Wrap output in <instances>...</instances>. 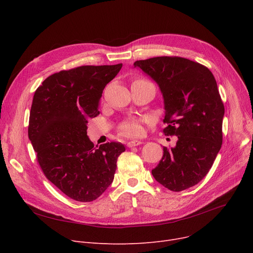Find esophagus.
I'll return each mask as SVG.
<instances>
[{"instance_id": "obj_1", "label": "esophagus", "mask_w": 253, "mask_h": 253, "mask_svg": "<svg viewBox=\"0 0 253 253\" xmlns=\"http://www.w3.org/2000/svg\"><path fill=\"white\" fill-rule=\"evenodd\" d=\"M141 143H142V141H140V140H131V141L127 142V147L128 148H133V147H136V145H139Z\"/></svg>"}]
</instances>
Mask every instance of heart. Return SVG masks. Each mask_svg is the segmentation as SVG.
<instances>
[{"label": "heart", "instance_id": "b5f03b06", "mask_svg": "<svg viewBox=\"0 0 253 253\" xmlns=\"http://www.w3.org/2000/svg\"><path fill=\"white\" fill-rule=\"evenodd\" d=\"M136 81H145V80L138 79ZM147 121L144 118H129L123 121L119 126L120 133L127 137H138L143 133V123Z\"/></svg>", "mask_w": 253, "mask_h": 253}]
</instances>
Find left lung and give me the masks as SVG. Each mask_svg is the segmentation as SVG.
Segmentation results:
<instances>
[{
    "label": "left lung",
    "instance_id": "1",
    "mask_svg": "<svg viewBox=\"0 0 253 253\" xmlns=\"http://www.w3.org/2000/svg\"><path fill=\"white\" fill-rule=\"evenodd\" d=\"M134 66L160 87L167 123L163 133L178 138L175 148H163L152 174L170 191L194 187L208 173L222 143L224 106L214 76L205 65L178 56L137 60Z\"/></svg>",
    "mask_w": 253,
    "mask_h": 253
}]
</instances>
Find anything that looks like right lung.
<instances>
[{"instance_id": "obj_1", "label": "right lung", "mask_w": 253, "mask_h": 253, "mask_svg": "<svg viewBox=\"0 0 253 253\" xmlns=\"http://www.w3.org/2000/svg\"><path fill=\"white\" fill-rule=\"evenodd\" d=\"M122 63L82 65L45 79L33 98L29 138L43 173L63 194L79 202L97 199L113 182L121 142L94 148L87 136L89 118L99 115L106 84Z\"/></svg>"}]
</instances>
